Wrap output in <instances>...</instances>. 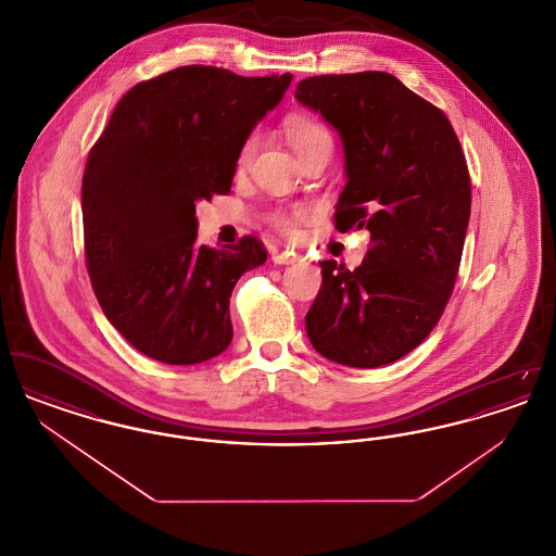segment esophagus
Instances as JSON below:
<instances>
[{
  "label": "esophagus",
  "instance_id": "esophagus-1",
  "mask_svg": "<svg viewBox=\"0 0 556 556\" xmlns=\"http://www.w3.org/2000/svg\"><path fill=\"white\" fill-rule=\"evenodd\" d=\"M273 261H275V265H293V263H298V256L290 252H277V254H273Z\"/></svg>",
  "mask_w": 556,
  "mask_h": 556
}]
</instances>
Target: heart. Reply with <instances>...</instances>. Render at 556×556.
I'll list each match as a JSON object with an SVG mask.
<instances>
[{
	"instance_id": "b5f03b06",
	"label": "heart",
	"mask_w": 556,
	"mask_h": 556,
	"mask_svg": "<svg viewBox=\"0 0 556 556\" xmlns=\"http://www.w3.org/2000/svg\"><path fill=\"white\" fill-rule=\"evenodd\" d=\"M283 127H286V135L290 139L291 148L295 150L298 156H304L308 150H313L317 146L333 143L329 129L320 121L313 116H306V114H291L286 118ZM256 148H258V132L252 131L239 146L238 159H236L238 168L245 166L252 160ZM268 220L281 231H293V218L286 212H273L268 216Z\"/></svg>"
}]
</instances>
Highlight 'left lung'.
Instances as JSON below:
<instances>
[{"mask_svg":"<svg viewBox=\"0 0 556 556\" xmlns=\"http://www.w3.org/2000/svg\"><path fill=\"white\" fill-rule=\"evenodd\" d=\"M295 98L342 135L345 184L336 227L369 229L363 265L323 261L306 313L311 344L345 367L413 352L442 317L471 214V179L446 114L390 73L300 80Z\"/></svg>","mask_w":556,"mask_h":556,"instance_id":"8db88e82","label":"left lung"}]
</instances>
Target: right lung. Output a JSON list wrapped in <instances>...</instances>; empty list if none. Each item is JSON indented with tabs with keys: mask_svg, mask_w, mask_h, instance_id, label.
<instances>
[{
	"mask_svg": "<svg viewBox=\"0 0 556 556\" xmlns=\"http://www.w3.org/2000/svg\"><path fill=\"white\" fill-rule=\"evenodd\" d=\"M290 83L179 66L129 89L93 143L80 187L85 265L108 320L141 354L198 365L231 344L229 298L265 265V243L195 245V202L231 191L241 141Z\"/></svg>",
	"mask_w": 556,
	"mask_h": 556,
	"instance_id": "obj_1",
	"label": "right lung"
}]
</instances>
